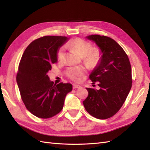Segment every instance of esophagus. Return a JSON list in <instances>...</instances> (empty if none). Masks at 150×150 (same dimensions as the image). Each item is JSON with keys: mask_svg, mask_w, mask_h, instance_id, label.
I'll use <instances>...</instances> for the list:
<instances>
[{"mask_svg": "<svg viewBox=\"0 0 150 150\" xmlns=\"http://www.w3.org/2000/svg\"><path fill=\"white\" fill-rule=\"evenodd\" d=\"M73 89H76V88H81V86L79 84H73Z\"/></svg>", "mask_w": 150, "mask_h": 150, "instance_id": "34e87169", "label": "esophagus"}]
</instances>
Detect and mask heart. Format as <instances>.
I'll return each instance as SVG.
<instances>
[{"label": "heart", "mask_w": 150, "mask_h": 150, "mask_svg": "<svg viewBox=\"0 0 150 150\" xmlns=\"http://www.w3.org/2000/svg\"><path fill=\"white\" fill-rule=\"evenodd\" d=\"M68 46L76 51L82 57L84 62L90 67L96 66L100 62L102 53L98 48H91V44L87 40L77 38L68 43ZM57 58L61 61L64 58V47H61L57 52ZM86 69L83 66H74L69 68L66 71L68 77L74 81H79L84 75Z\"/></svg>", "instance_id": "heart-1"}]
</instances>
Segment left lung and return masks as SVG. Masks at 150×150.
<instances>
[{
  "label": "left lung",
  "mask_w": 150,
  "mask_h": 150,
  "mask_svg": "<svg viewBox=\"0 0 150 150\" xmlns=\"http://www.w3.org/2000/svg\"><path fill=\"white\" fill-rule=\"evenodd\" d=\"M86 39L99 47L102 58L90 75L92 82H98L100 89L87 88L88 96L83 104L91 116L108 119L120 109L131 90V64L122 47L111 38L91 35Z\"/></svg>",
  "instance_id": "obj_1"
}]
</instances>
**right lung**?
I'll list each match as a JSON object with an SVG mask.
<instances>
[{
	"mask_svg": "<svg viewBox=\"0 0 150 150\" xmlns=\"http://www.w3.org/2000/svg\"><path fill=\"white\" fill-rule=\"evenodd\" d=\"M69 39L44 36L33 40L25 50L19 63L17 82L27 110L41 119L55 116L62 110L72 85L54 84L47 73L57 62L59 49Z\"/></svg>",
	"mask_w": 150,
	"mask_h": 150,
	"instance_id": "add662e5",
	"label": "right lung"
}]
</instances>
